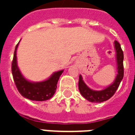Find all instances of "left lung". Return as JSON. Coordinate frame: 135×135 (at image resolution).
<instances>
[{"mask_svg":"<svg viewBox=\"0 0 135 135\" xmlns=\"http://www.w3.org/2000/svg\"><path fill=\"white\" fill-rule=\"evenodd\" d=\"M114 46L116 53V61L118 66V74L114 82L107 87L104 90L100 91L91 90L87 86L84 81L83 80L82 76H79V81H78V88L80 94L86 99L89 102L94 103L103 102L104 101L108 100L113 94H115L117 89L119 87V85L123 80L124 76L123 68V52L122 50L121 47L118 41H114Z\"/></svg>","mask_w":135,"mask_h":135,"instance_id":"obj_1","label":"left lung"}]
</instances>
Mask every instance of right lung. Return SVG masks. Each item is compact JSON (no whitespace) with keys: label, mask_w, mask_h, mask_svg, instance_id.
Returning a JSON list of instances; mask_svg holds the SVG:
<instances>
[{"label":"right lung","mask_w":135,"mask_h":135,"mask_svg":"<svg viewBox=\"0 0 135 135\" xmlns=\"http://www.w3.org/2000/svg\"><path fill=\"white\" fill-rule=\"evenodd\" d=\"M15 47L13 60L12 62V74L18 91L22 96L33 101H45L54 95L57 89V84L64 70L54 73L52 76L42 82L33 83L28 81L22 75L17 64V49Z\"/></svg>","instance_id":"1"}]
</instances>
